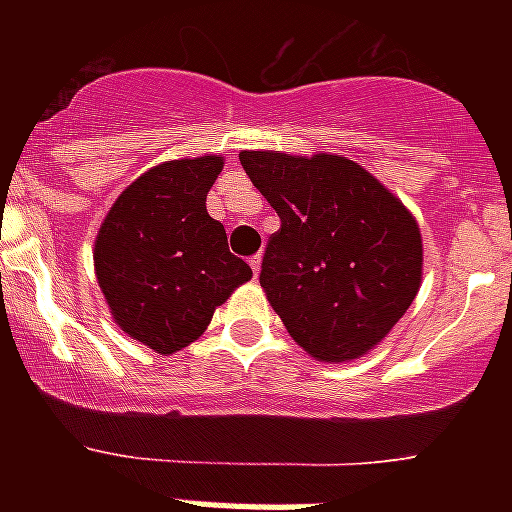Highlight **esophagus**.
<instances>
[{
  "label": "esophagus",
  "instance_id": "obj_1",
  "mask_svg": "<svg viewBox=\"0 0 512 512\" xmlns=\"http://www.w3.org/2000/svg\"><path fill=\"white\" fill-rule=\"evenodd\" d=\"M260 263H263V255L249 257V265H252V273H255V279L260 276Z\"/></svg>",
  "mask_w": 512,
  "mask_h": 512
}]
</instances>
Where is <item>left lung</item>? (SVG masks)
Instances as JSON below:
<instances>
[{"label":"left lung","instance_id":"left-lung-1","mask_svg":"<svg viewBox=\"0 0 512 512\" xmlns=\"http://www.w3.org/2000/svg\"><path fill=\"white\" fill-rule=\"evenodd\" d=\"M239 162L281 220L260 287L292 340L329 364L369 353L420 292L412 212L345 156L241 151Z\"/></svg>","mask_w":512,"mask_h":512}]
</instances>
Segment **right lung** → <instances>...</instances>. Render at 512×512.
Segmentation results:
<instances>
[{
	"instance_id": "add662e5",
	"label": "right lung",
	"mask_w": 512,
	"mask_h": 512,
	"mask_svg": "<svg viewBox=\"0 0 512 512\" xmlns=\"http://www.w3.org/2000/svg\"><path fill=\"white\" fill-rule=\"evenodd\" d=\"M223 156L175 159L143 172L108 209L95 239V273L111 316L132 340L170 356L201 337L217 305L252 279L228 252L207 193Z\"/></svg>"
}]
</instances>
